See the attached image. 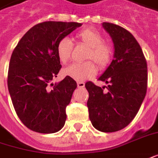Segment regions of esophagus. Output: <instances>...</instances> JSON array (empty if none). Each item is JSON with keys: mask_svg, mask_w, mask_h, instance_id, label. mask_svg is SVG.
I'll list each match as a JSON object with an SVG mask.
<instances>
[{"mask_svg": "<svg viewBox=\"0 0 158 158\" xmlns=\"http://www.w3.org/2000/svg\"><path fill=\"white\" fill-rule=\"evenodd\" d=\"M77 85L79 88H84L85 87V83L84 82H78L77 83Z\"/></svg>", "mask_w": 158, "mask_h": 158, "instance_id": "1", "label": "esophagus"}]
</instances>
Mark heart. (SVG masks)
Masks as SVG:
<instances>
[{
    "mask_svg": "<svg viewBox=\"0 0 158 158\" xmlns=\"http://www.w3.org/2000/svg\"><path fill=\"white\" fill-rule=\"evenodd\" d=\"M77 39L80 44L85 46L86 60H93L99 68H105L110 63L112 48L110 44L102 42V35L98 31L86 28L77 34ZM73 52V44L68 38H62L57 45L58 56L62 63H67L70 60ZM97 67L92 61L84 63H74L64 69V74L72 79L83 81L92 78L96 74Z\"/></svg>",
    "mask_w": 158,
    "mask_h": 158,
    "instance_id": "heart-1",
    "label": "heart"
}]
</instances>
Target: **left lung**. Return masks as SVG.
I'll list each match as a JSON object with an SVG mask.
<instances>
[{"label":"left lung","mask_w":158,"mask_h":158,"mask_svg":"<svg viewBox=\"0 0 158 158\" xmlns=\"http://www.w3.org/2000/svg\"><path fill=\"white\" fill-rule=\"evenodd\" d=\"M114 45L113 60L98 78L107 91L86 82L89 118L95 129L114 132L126 127L137 115L147 90V63L142 48L129 31L103 22Z\"/></svg>","instance_id":"left-lung-1"}]
</instances>
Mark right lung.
Instances as JSON below:
<instances>
[{"mask_svg": "<svg viewBox=\"0 0 158 158\" xmlns=\"http://www.w3.org/2000/svg\"><path fill=\"white\" fill-rule=\"evenodd\" d=\"M81 25L62 21L39 23L24 34L12 53L8 92L20 121L34 131L54 133L65 124V108L77 83L68 76L51 83L61 68L57 45Z\"/></svg>", "mask_w": 158, "mask_h": 158, "instance_id": "right-lung-1", "label": "right lung"}]
</instances>
